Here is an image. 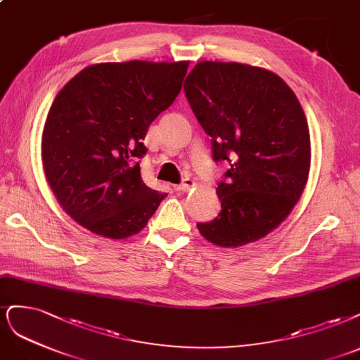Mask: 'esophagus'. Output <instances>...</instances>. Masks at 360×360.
Returning a JSON list of instances; mask_svg holds the SVG:
<instances>
[{
    "instance_id": "1",
    "label": "esophagus",
    "mask_w": 360,
    "mask_h": 360,
    "mask_svg": "<svg viewBox=\"0 0 360 360\" xmlns=\"http://www.w3.org/2000/svg\"><path fill=\"white\" fill-rule=\"evenodd\" d=\"M195 184H196V181L192 180V179H183V181L176 186V189H177V191H181V192H186V191L192 189Z\"/></svg>"
}]
</instances>
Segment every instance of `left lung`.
<instances>
[{"mask_svg":"<svg viewBox=\"0 0 360 360\" xmlns=\"http://www.w3.org/2000/svg\"><path fill=\"white\" fill-rule=\"evenodd\" d=\"M183 88L213 159L229 164L216 189L220 213L196 226L220 247L257 241L290 214L307 184L311 146L298 98L277 74L238 62H198Z\"/></svg>","mask_w":360,"mask_h":360,"instance_id":"obj_1","label":"left lung"}]
</instances>
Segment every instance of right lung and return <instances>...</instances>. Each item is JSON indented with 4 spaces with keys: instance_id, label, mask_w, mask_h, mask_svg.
I'll return each instance as SVG.
<instances>
[{
    "instance_id": "obj_1",
    "label": "right lung",
    "mask_w": 360,
    "mask_h": 360,
    "mask_svg": "<svg viewBox=\"0 0 360 360\" xmlns=\"http://www.w3.org/2000/svg\"><path fill=\"white\" fill-rule=\"evenodd\" d=\"M189 62H104L76 74L49 110L41 160L64 212L86 229L139 233L167 193L143 181L150 123L180 94Z\"/></svg>"
}]
</instances>
